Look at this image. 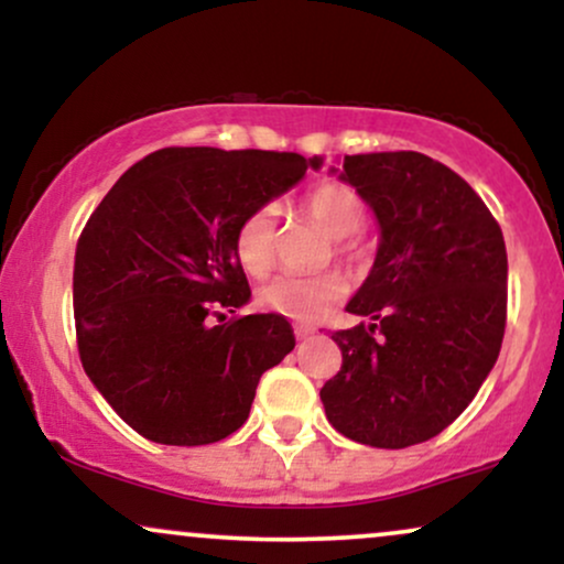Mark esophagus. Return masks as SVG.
Instances as JSON below:
<instances>
[{
    "label": "esophagus",
    "instance_id": "obj_1",
    "mask_svg": "<svg viewBox=\"0 0 564 564\" xmlns=\"http://www.w3.org/2000/svg\"><path fill=\"white\" fill-rule=\"evenodd\" d=\"M294 334H296V339H310V336L315 334V326H310V323H296L294 326Z\"/></svg>",
    "mask_w": 564,
    "mask_h": 564
}]
</instances>
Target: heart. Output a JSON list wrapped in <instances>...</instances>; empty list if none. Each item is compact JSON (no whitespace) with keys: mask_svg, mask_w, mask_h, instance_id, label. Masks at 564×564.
<instances>
[{"mask_svg":"<svg viewBox=\"0 0 564 564\" xmlns=\"http://www.w3.org/2000/svg\"><path fill=\"white\" fill-rule=\"evenodd\" d=\"M302 212L318 228L334 236V254L349 270H360L368 262L371 246L360 232L366 219V204L355 187L326 180L310 187L302 196ZM238 262L249 275H264L275 260V215L270 206L249 212L236 230ZM347 294V281L339 273L321 275H275L260 289V304L270 313L294 321H315L326 315Z\"/></svg>","mask_w":564,"mask_h":564,"instance_id":"1","label":"heart"}]
</instances>
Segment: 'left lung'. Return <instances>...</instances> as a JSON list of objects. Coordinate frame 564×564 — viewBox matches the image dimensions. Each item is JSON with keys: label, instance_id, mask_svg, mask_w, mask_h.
I'll use <instances>...</instances> for the list:
<instances>
[{"label": "left lung", "instance_id": "left-lung-1", "mask_svg": "<svg viewBox=\"0 0 564 564\" xmlns=\"http://www.w3.org/2000/svg\"><path fill=\"white\" fill-rule=\"evenodd\" d=\"M318 170L321 159H310ZM379 219V251L334 332L341 368L326 419L371 448L440 435L471 403L507 328V246L467 180L416 151L345 156L339 174Z\"/></svg>", "mask_w": 564, "mask_h": 564}]
</instances>
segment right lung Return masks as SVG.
I'll list each match as a JSON object with an SVG mask.
<instances>
[{
  "instance_id": "right-lung-1",
  "label": "right lung",
  "mask_w": 564,
  "mask_h": 564,
  "mask_svg": "<svg viewBox=\"0 0 564 564\" xmlns=\"http://www.w3.org/2000/svg\"><path fill=\"white\" fill-rule=\"evenodd\" d=\"M310 164L300 153L161 148L87 219L74 260L79 358L142 437L209 445L232 435L262 373L294 349L283 315L225 321L223 310L251 296L232 249L238 225Z\"/></svg>"
}]
</instances>
